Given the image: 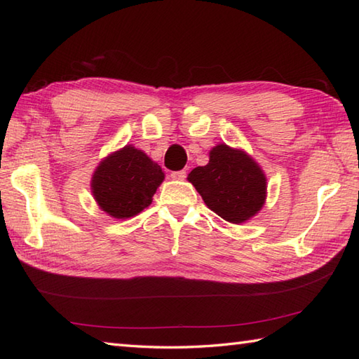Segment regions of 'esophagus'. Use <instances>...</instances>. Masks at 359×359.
Masks as SVG:
<instances>
[{"instance_id": "34e87169", "label": "esophagus", "mask_w": 359, "mask_h": 359, "mask_svg": "<svg viewBox=\"0 0 359 359\" xmlns=\"http://www.w3.org/2000/svg\"><path fill=\"white\" fill-rule=\"evenodd\" d=\"M171 179H174V180H185L187 179V171L185 170L172 171L171 172Z\"/></svg>"}]
</instances>
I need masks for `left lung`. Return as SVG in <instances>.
I'll return each instance as SVG.
<instances>
[{"instance_id":"1","label":"left lung","mask_w":359,"mask_h":359,"mask_svg":"<svg viewBox=\"0 0 359 359\" xmlns=\"http://www.w3.org/2000/svg\"><path fill=\"white\" fill-rule=\"evenodd\" d=\"M207 207L231 224L253 217L265 202L266 180L261 168L245 152L217 144L210 152V162L189 172Z\"/></svg>"}]
</instances>
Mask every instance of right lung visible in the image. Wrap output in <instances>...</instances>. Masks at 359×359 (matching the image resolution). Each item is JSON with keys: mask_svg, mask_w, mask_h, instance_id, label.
<instances>
[{"mask_svg": "<svg viewBox=\"0 0 359 359\" xmlns=\"http://www.w3.org/2000/svg\"><path fill=\"white\" fill-rule=\"evenodd\" d=\"M165 174L157 163L134 147L104 158L93 177V194L103 211L128 219L147 208Z\"/></svg>", "mask_w": 359, "mask_h": 359, "instance_id": "add662e5", "label": "right lung"}]
</instances>
